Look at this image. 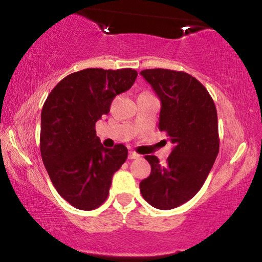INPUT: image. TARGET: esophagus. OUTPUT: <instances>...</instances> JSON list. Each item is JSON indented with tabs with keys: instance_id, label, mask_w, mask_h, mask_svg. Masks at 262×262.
Listing matches in <instances>:
<instances>
[{
	"instance_id": "34e87169",
	"label": "esophagus",
	"mask_w": 262,
	"mask_h": 262,
	"mask_svg": "<svg viewBox=\"0 0 262 262\" xmlns=\"http://www.w3.org/2000/svg\"><path fill=\"white\" fill-rule=\"evenodd\" d=\"M140 157L139 154H136L135 151H129V154H128V158L129 159H137Z\"/></svg>"
}]
</instances>
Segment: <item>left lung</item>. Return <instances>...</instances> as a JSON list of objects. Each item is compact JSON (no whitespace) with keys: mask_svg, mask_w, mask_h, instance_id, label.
<instances>
[{"mask_svg":"<svg viewBox=\"0 0 262 262\" xmlns=\"http://www.w3.org/2000/svg\"><path fill=\"white\" fill-rule=\"evenodd\" d=\"M141 75L162 101L158 128L174 148L166 164L156 156L144 157L151 173L141 181L140 190L152 207L173 209L201 189L219 155L216 106L207 89L187 73L157 68Z\"/></svg>","mask_w":262,"mask_h":262,"instance_id":"1","label":"left lung"}]
</instances>
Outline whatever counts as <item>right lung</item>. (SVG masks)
<instances>
[{"label": "right lung", "mask_w": 262, "mask_h": 262, "mask_svg": "<svg viewBox=\"0 0 262 262\" xmlns=\"http://www.w3.org/2000/svg\"><path fill=\"white\" fill-rule=\"evenodd\" d=\"M136 77L132 68L79 70L61 79L42 106L43 165L57 193L77 209L103 205L113 174L126 162L125 145L105 148L95 126L110 112L115 96L129 90Z\"/></svg>", "instance_id": "1"}]
</instances>
